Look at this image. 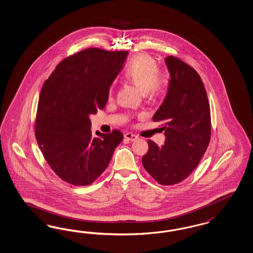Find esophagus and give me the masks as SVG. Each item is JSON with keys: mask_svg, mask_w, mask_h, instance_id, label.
Returning <instances> with one entry per match:
<instances>
[{"mask_svg": "<svg viewBox=\"0 0 253 253\" xmlns=\"http://www.w3.org/2000/svg\"><path fill=\"white\" fill-rule=\"evenodd\" d=\"M125 138H126V139H127V140L133 141V140L137 139L138 137L135 134H133V133H126V134H125Z\"/></svg>", "mask_w": 253, "mask_h": 253, "instance_id": "34e87169", "label": "esophagus"}]
</instances>
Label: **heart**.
I'll return each instance as SVG.
<instances>
[{"label": "heart", "mask_w": 253, "mask_h": 253, "mask_svg": "<svg viewBox=\"0 0 253 253\" xmlns=\"http://www.w3.org/2000/svg\"><path fill=\"white\" fill-rule=\"evenodd\" d=\"M126 78L139 86L143 92L155 93L161 89L166 78L159 74V66L153 58L145 54H139L133 57L125 70ZM114 85L109 87V96L114 95Z\"/></svg>", "instance_id": "1"}]
</instances>
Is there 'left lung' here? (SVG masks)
<instances>
[{
  "label": "left lung",
  "instance_id": "8db88e82",
  "mask_svg": "<svg viewBox=\"0 0 253 253\" xmlns=\"http://www.w3.org/2000/svg\"><path fill=\"white\" fill-rule=\"evenodd\" d=\"M170 74L168 94L153 116L162 122L165 145L148 140L142 165L162 185L177 184L194 171L209 146L211 108L204 84L191 66L176 57H166Z\"/></svg>",
  "mask_w": 253,
  "mask_h": 253
}]
</instances>
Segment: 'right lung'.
<instances>
[{
	"label": "right lung",
	"instance_id": "obj_1",
	"mask_svg": "<svg viewBox=\"0 0 253 253\" xmlns=\"http://www.w3.org/2000/svg\"><path fill=\"white\" fill-rule=\"evenodd\" d=\"M126 51L88 48L62 60L42 87L35 137L52 170L75 186L89 185L104 171L122 132H91L89 116L102 110Z\"/></svg>",
	"mask_w": 253,
	"mask_h": 253
}]
</instances>
